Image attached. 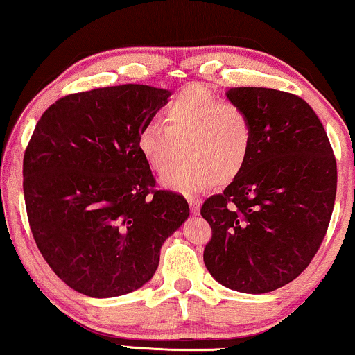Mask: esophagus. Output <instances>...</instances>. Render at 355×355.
<instances>
[{"label": "esophagus", "mask_w": 355, "mask_h": 355, "mask_svg": "<svg viewBox=\"0 0 355 355\" xmlns=\"http://www.w3.org/2000/svg\"><path fill=\"white\" fill-rule=\"evenodd\" d=\"M187 202H189V207H191L192 215H199L200 204H202L199 197H187Z\"/></svg>", "instance_id": "34e87169"}]
</instances>
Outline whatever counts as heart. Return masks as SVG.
Instances as JSON below:
<instances>
[{"label": "heart", "instance_id": "b5f03b06", "mask_svg": "<svg viewBox=\"0 0 355 355\" xmlns=\"http://www.w3.org/2000/svg\"><path fill=\"white\" fill-rule=\"evenodd\" d=\"M164 123L146 122L137 148L156 174H166L182 150L187 159L163 178L171 191L192 194L232 182L250 159L254 128L238 105L202 86H187L164 109Z\"/></svg>", "mask_w": 355, "mask_h": 355}]
</instances>
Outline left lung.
Here are the masks:
<instances>
[{
	"label": "left lung",
	"instance_id": "8db88e82",
	"mask_svg": "<svg viewBox=\"0 0 355 355\" xmlns=\"http://www.w3.org/2000/svg\"><path fill=\"white\" fill-rule=\"evenodd\" d=\"M250 116L254 144L245 169L200 214L211 227L205 268L243 293H268L297 279L323 241L338 169L323 123L295 94L230 87Z\"/></svg>",
	"mask_w": 355,
	"mask_h": 355
}]
</instances>
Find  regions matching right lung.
<instances>
[{"instance_id": "right-lung-1", "label": "right lung", "mask_w": 355, "mask_h": 355, "mask_svg": "<svg viewBox=\"0 0 355 355\" xmlns=\"http://www.w3.org/2000/svg\"><path fill=\"white\" fill-rule=\"evenodd\" d=\"M168 89L122 85L58 99L24 153V199L35 245L83 295L130 293L153 277L163 243L186 222L182 196L155 191L138 132Z\"/></svg>"}]
</instances>
